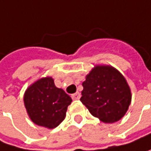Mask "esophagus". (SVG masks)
I'll return each instance as SVG.
<instances>
[{
    "instance_id": "esophagus-1",
    "label": "esophagus",
    "mask_w": 151,
    "mask_h": 151,
    "mask_svg": "<svg viewBox=\"0 0 151 151\" xmlns=\"http://www.w3.org/2000/svg\"><path fill=\"white\" fill-rule=\"evenodd\" d=\"M71 98H72L73 100H78V99H80V98H81V94H80V92H76V93L72 94V95H71Z\"/></svg>"
}]
</instances>
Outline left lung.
Instances as JSON below:
<instances>
[{
	"instance_id": "8db88e82",
	"label": "left lung",
	"mask_w": 151,
	"mask_h": 151,
	"mask_svg": "<svg viewBox=\"0 0 151 151\" xmlns=\"http://www.w3.org/2000/svg\"><path fill=\"white\" fill-rule=\"evenodd\" d=\"M81 101L90 114L106 124L121 120L132 101L124 75L111 65H96L82 83Z\"/></svg>"
}]
</instances>
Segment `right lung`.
Instances as JSON below:
<instances>
[{
    "label": "right lung",
    "instance_id": "add662e5",
    "mask_svg": "<svg viewBox=\"0 0 151 151\" xmlns=\"http://www.w3.org/2000/svg\"><path fill=\"white\" fill-rule=\"evenodd\" d=\"M71 101L70 96L48 76L32 83L24 94V105L30 120L48 129L57 127L64 120Z\"/></svg>",
    "mask_w": 151,
    "mask_h": 151
}]
</instances>
